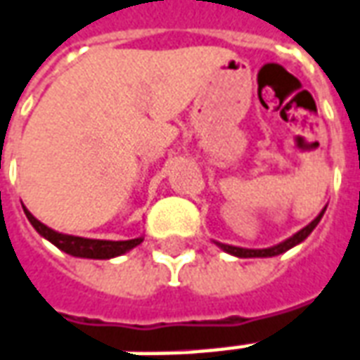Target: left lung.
<instances>
[{
    "mask_svg": "<svg viewBox=\"0 0 360 360\" xmlns=\"http://www.w3.org/2000/svg\"><path fill=\"white\" fill-rule=\"evenodd\" d=\"M328 208V206H326ZM326 208L321 210L320 214L316 216L314 220H311L308 226H304L300 232H296L290 238H286L285 241H281V243H276V245H271V248H263V250H250V248H238V245H230V243H220V241H214L216 245L220 248L226 253H230L233 257H241V259H248V257H275V255H281V253H285V251L292 250L294 245H298V243H302L311 232H314V228L320 224L321 216L326 212Z\"/></svg>",
    "mask_w": 360,
    "mask_h": 360,
    "instance_id": "left-lung-1",
    "label": "left lung"
}]
</instances>
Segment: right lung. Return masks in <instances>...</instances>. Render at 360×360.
Returning <instances> with one entry per match:
<instances>
[{"label":"right lung","instance_id":"obj_1","mask_svg":"<svg viewBox=\"0 0 360 360\" xmlns=\"http://www.w3.org/2000/svg\"><path fill=\"white\" fill-rule=\"evenodd\" d=\"M25 214L29 218V222L32 224V228L44 238L49 240L52 245H56L58 250H62L68 255H74V257H84V259H112L119 257L127 251L134 250L136 245H140L144 241V236L134 238V240H122V241H112V240H89V238H79V236H70V233L56 232L49 228L46 224H42L37 220L34 216L22 206Z\"/></svg>","mask_w":360,"mask_h":360}]
</instances>
